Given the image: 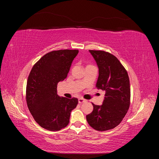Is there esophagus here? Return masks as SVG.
I'll list each match as a JSON object with an SVG mask.
<instances>
[{
	"mask_svg": "<svg viewBox=\"0 0 159 159\" xmlns=\"http://www.w3.org/2000/svg\"><path fill=\"white\" fill-rule=\"evenodd\" d=\"M86 102V100L85 99H83V98H79L78 99V103H84V102Z\"/></svg>",
	"mask_w": 159,
	"mask_h": 159,
	"instance_id": "esophagus-1",
	"label": "esophagus"
}]
</instances>
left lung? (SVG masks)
<instances>
[{"label": "left lung", "mask_w": 159, "mask_h": 159, "mask_svg": "<svg viewBox=\"0 0 159 159\" xmlns=\"http://www.w3.org/2000/svg\"><path fill=\"white\" fill-rule=\"evenodd\" d=\"M99 68L96 87L105 91L102 105L92 103L93 110L86 115L89 125L99 131L117 127L128 111L131 99L127 70L116 57L102 50H89Z\"/></svg>", "instance_id": "left-lung-1"}]
</instances>
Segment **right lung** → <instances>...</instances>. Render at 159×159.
I'll return each mask as SVG.
<instances>
[{
  "instance_id": "1",
  "label": "right lung",
  "mask_w": 159,
  "mask_h": 159,
  "mask_svg": "<svg viewBox=\"0 0 159 159\" xmlns=\"http://www.w3.org/2000/svg\"><path fill=\"white\" fill-rule=\"evenodd\" d=\"M78 50L52 51L34 65L27 80L26 103L36 122L49 131H60L70 122L78 99L60 97L57 85L67 78Z\"/></svg>"
}]
</instances>
